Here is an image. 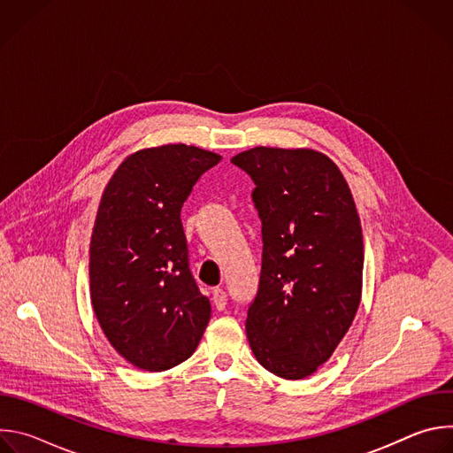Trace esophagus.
<instances>
[{
  "label": "esophagus",
  "instance_id": "1",
  "mask_svg": "<svg viewBox=\"0 0 453 453\" xmlns=\"http://www.w3.org/2000/svg\"><path fill=\"white\" fill-rule=\"evenodd\" d=\"M211 299H213V304L217 306V310H220V311H222V310L226 308V304H227V294H226V290L220 288V287L213 290V297H211Z\"/></svg>",
  "mask_w": 453,
  "mask_h": 453
}]
</instances>
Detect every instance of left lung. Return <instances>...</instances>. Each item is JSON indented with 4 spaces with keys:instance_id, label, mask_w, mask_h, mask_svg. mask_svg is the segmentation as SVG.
Masks as SVG:
<instances>
[{
    "instance_id": "obj_1",
    "label": "left lung",
    "mask_w": 453,
    "mask_h": 453,
    "mask_svg": "<svg viewBox=\"0 0 453 453\" xmlns=\"http://www.w3.org/2000/svg\"><path fill=\"white\" fill-rule=\"evenodd\" d=\"M231 163L254 180L262 219L249 346L273 374L303 380L334 355L360 306L364 240L351 189L326 154L306 147H254Z\"/></svg>"
}]
</instances>
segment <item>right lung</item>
I'll list each match as a JSON object with an SVG mask.
<instances>
[{
	"mask_svg": "<svg viewBox=\"0 0 453 453\" xmlns=\"http://www.w3.org/2000/svg\"><path fill=\"white\" fill-rule=\"evenodd\" d=\"M222 156L184 143L127 156L109 179L89 243V292L111 346L159 372L197 349L211 317L188 267L180 208Z\"/></svg>",
	"mask_w": 453,
	"mask_h": 453,
	"instance_id": "right-lung-1",
	"label": "right lung"
}]
</instances>
